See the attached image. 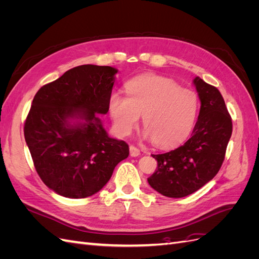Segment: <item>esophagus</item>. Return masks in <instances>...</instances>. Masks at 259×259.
<instances>
[{
	"instance_id": "34e87169",
	"label": "esophagus",
	"mask_w": 259,
	"mask_h": 259,
	"mask_svg": "<svg viewBox=\"0 0 259 259\" xmlns=\"http://www.w3.org/2000/svg\"><path fill=\"white\" fill-rule=\"evenodd\" d=\"M130 154H131V156H138L140 154V150L135 146H131L130 147Z\"/></svg>"
}]
</instances>
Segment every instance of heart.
<instances>
[{"label": "heart", "instance_id": "b5f03b06", "mask_svg": "<svg viewBox=\"0 0 259 259\" xmlns=\"http://www.w3.org/2000/svg\"><path fill=\"white\" fill-rule=\"evenodd\" d=\"M198 112L195 94L169 79L143 75L126 84V96L109 98V113L120 136H128L143 115L145 136L162 148L183 143L190 134Z\"/></svg>", "mask_w": 259, "mask_h": 259}]
</instances>
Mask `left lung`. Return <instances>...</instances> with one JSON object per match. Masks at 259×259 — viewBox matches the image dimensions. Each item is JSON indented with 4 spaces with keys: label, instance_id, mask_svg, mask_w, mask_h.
Wrapping results in <instances>:
<instances>
[{
    "label": "left lung",
    "instance_id": "left-lung-1",
    "mask_svg": "<svg viewBox=\"0 0 259 259\" xmlns=\"http://www.w3.org/2000/svg\"><path fill=\"white\" fill-rule=\"evenodd\" d=\"M193 84L201 108L192 136L175 150L152 154L158 168L148 183L168 198L187 197L213 179L222 167L232 134L231 116L221 92L199 76Z\"/></svg>",
    "mask_w": 259,
    "mask_h": 259
}]
</instances>
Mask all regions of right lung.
I'll return each instance as SVG.
<instances>
[{
	"label": "right lung",
	"mask_w": 259,
	"mask_h": 259,
	"mask_svg": "<svg viewBox=\"0 0 259 259\" xmlns=\"http://www.w3.org/2000/svg\"><path fill=\"white\" fill-rule=\"evenodd\" d=\"M116 72L109 66L75 67L33 98L26 143L42 182L62 197L95 194L130 154L126 143L108 136L98 115L109 110Z\"/></svg>",
	"instance_id": "add662e5"
}]
</instances>
